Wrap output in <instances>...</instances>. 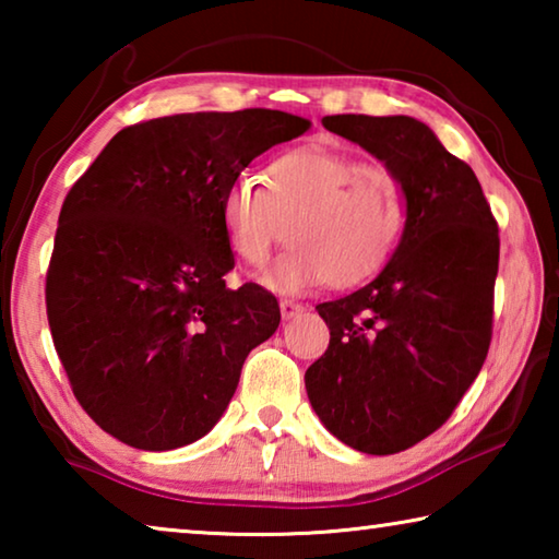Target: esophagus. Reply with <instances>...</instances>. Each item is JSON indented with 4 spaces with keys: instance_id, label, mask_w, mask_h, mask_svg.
<instances>
[{
    "instance_id": "1",
    "label": "esophagus",
    "mask_w": 559,
    "mask_h": 559,
    "mask_svg": "<svg viewBox=\"0 0 559 559\" xmlns=\"http://www.w3.org/2000/svg\"><path fill=\"white\" fill-rule=\"evenodd\" d=\"M302 308L300 302H296V300H281V318L283 320H293L296 316H300L302 313Z\"/></svg>"
}]
</instances>
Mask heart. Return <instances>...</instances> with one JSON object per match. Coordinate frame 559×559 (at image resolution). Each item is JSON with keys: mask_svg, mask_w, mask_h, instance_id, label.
Segmentation results:
<instances>
[{"mask_svg": "<svg viewBox=\"0 0 559 559\" xmlns=\"http://www.w3.org/2000/svg\"><path fill=\"white\" fill-rule=\"evenodd\" d=\"M404 224L394 169L328 147L290 150L269 165L263 187L259 177L241 175L222 197L226 241L246 266H266L288 226V251L263 276L276 293L325 281L333 288L359 286L384 269Z\"/></svg>", "mask_w": 559, "mask_h": 559, "instance_id": "1", "label": "heart"}]
</instances>
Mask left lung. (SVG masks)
Listing matches in <instances>:
<instances>
[{"label":"left lung","mask_w":559,"mask_h":559,"mask_svg":"<svg viewBox=\"0 0 559 559\" xmlns=\"http://www.w3.org/2000/svg\"><path fill=\"white\" fill-rule=\"evenodd\" d=\"M400 177L402 241L380 276L320 302L325 355L306 372L325 429L374 456L437 431L486 362L493 333L498 224L478 177L409 116H325Z\"/></svg>","instance_id":"8db88e82"}]
</instances>
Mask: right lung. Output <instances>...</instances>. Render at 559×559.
Wrapping results in <instances>:
<instances>
[{"mask_svg":"<svg viewBox=\"0 0 559 559\" xmlns=\"http://www.w3.org/2000/svg\"><path fill=\"white\" fill-rule=\"evenodd\" d=\"M308 128L266 108L138 122L66 194L46 316L75 400L110 437L169 451L222 419L246 355L281 323L266 288L226 286L222 197Z\"/></svg>","mask_w":559,"mask_h":559,"instance_id":"right-lung-1","label":"right lung"}]
</instances>
